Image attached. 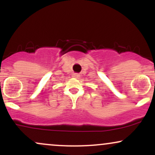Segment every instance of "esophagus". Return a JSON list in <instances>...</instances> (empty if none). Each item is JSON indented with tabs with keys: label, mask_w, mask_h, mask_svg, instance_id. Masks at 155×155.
I'll return each instance as SVG.
<instances>
[{
	"label": "esophagus",
	"mask_w": 155,
	"mask_h": 155,
	"mask_svg": "<svg viewBox=\"0 0 155 155\" xmlns=\"http://www.w3.org/2000/svg\"><path fill=\"white\" fill-rule=\"evenodd\" d=\"M72 76L74 78H75V79H78V78L79 77V74H74L72 75Z\"/></svg>",
	"instance_id": "34e87169"
}]
</instances>
